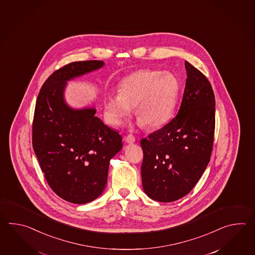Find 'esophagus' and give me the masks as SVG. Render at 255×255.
<instances>
[{
    "label": "esophagus",
    "instance_id": "obj_1",
    "mask_svg": "<svg viewBox=\"0 0 255 255\" xmlns=\"http://www.w3.org/2000/svg\"><path fill=\"white\" fill-rule=\"evenodd\" d=\"M126 142L127 143H128V144H132V143H134L135 142V137H134V135H128V136H126Z\"/></svg>",
    "mask_w": 255,
    "mask_h": 255
}]
</instances>
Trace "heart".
<instances>
[{"instance_id": "b5f03b06", "label": "heart", "mask_w": 255, "mask_h": 255, "mask_svg": "<svg viewBox=\"0 0 255 255\" xmlns=\"http://www.w3.org/2000/svg\"><path fill=\"white\" fill-rule=\"evenodd\" d=\"M181 85L172 73L141 69L126 76L119 85V94L104 99L105 119L119 127L129 116L131 108L138 124L155 129L166 125L177 108Z\"/></svg>"}]
</instances>
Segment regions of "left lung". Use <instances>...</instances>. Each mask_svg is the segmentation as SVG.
I'll return each mask as SVG.
<instances>
[{
  "label": "left lung",
  "instance_id": "8db88e82",
  "mask_svg": "<svg viewBox=\"0 0 255 255\" xmlns=\"http://www.w3.org/2000/svg\"><path fill=\"white\" fill-rule=\"evenodd\" d=\"M187 80L178 115L141 139L142 186L154 201L171 202L194 188L211 159L215 98L201 72L185 62Z\"/></svg>",
  "mask_w": 255,
  "mask_h": 255
}]
</instances>
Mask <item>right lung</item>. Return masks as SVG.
<instances>
[{"label":"right lung","instance_id":"obj_1","mask_svg":"<svg viewBox=\"0 0 255 255\" xmlns=\"http://www.w3.org/2000/svg\"><path fill=\"white\" fill-rule=\"evenodd\" d=\"M103 61L74 62L44 82L36 100L33 146L51 189L66 201L86 204L102 194L109 161L121 150L118 131L96 117L95 107L66 103L67 82L102 68Z\"/></svg>","mask_w":255,"mask_h":255}]
</instances>
